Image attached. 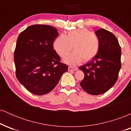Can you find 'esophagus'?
<instances>
[{
    "mask_svg": "<svg viewBox=\"0 0 131 131\" xmlns=\"http://www.w3.org/2000/svg\"><path fill=\"white\" fill-rule=\"evenodd\" d=\"M78 70V68L77 67H68V70L70 71H77Z\"/></svg>",
    "mask_w": 131,
    "mask_h": 131,
    "instance_id": "1",
    "label": "esophagus"
}]
</instances>
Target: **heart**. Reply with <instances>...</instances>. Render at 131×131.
Masks as SVG:
<instances>
[{"instance_id":"b5f03b06","label":"heart","mask_w":131,"mask_h":131,"mask_svg":"<svg viewBox=\"0 0 131 131\" xmlns=\"http://www.w3.org/2000/svg\"><path fill=\"white\" fill-rule=\"evenodd\" d=\"M74 46L75 51L64 59L66 63L75 65L82 61L92 59L100 48L99 37L86 28H78L61 34L53 42V48L58 55L65 57Z\"/></svg>"}]
</instances>
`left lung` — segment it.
<instances>
[{"instance_id":"left-lung-1","label":"left lung","mask_w":131,"mask_h":131,"mask_svg":"<svg viewBox=\"0 0 131 131\" xmlns=\"http://www.w3.org/2000/svg\"><path fill=\"white\" fill-rule=\"evenodd\" d=\"M100 48L91 61L79 68L84 74L80 85L91 95H100L111 89L116 82L121 68V50L113 34L105 29L97 30Z\"/></svg>"}]
</instances>
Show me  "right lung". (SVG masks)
Returning a JSON list of instances; mask_svg holds the SVG:
<instances>
[{
    "label": "right lung",
    "mask_w": 131,
    "mask_h": 131,
    "mask_svg": "<svg viewBox=\"0 0 131 131\" xmlns=\"http://www.w3.org/2000/svg\"><path fill=\"white\" fill-rule=\"evenodd\" d=\"M58 35L49 25L30 26L19 34L14 52L16 76L33 94L42 95L55 88L61 75L68 71L67 64L53 49Z\"/></svg>",
    "instance_id": "obj_1"
}]
</instances>
